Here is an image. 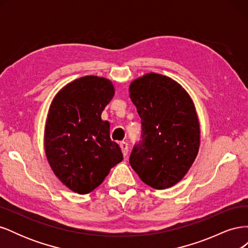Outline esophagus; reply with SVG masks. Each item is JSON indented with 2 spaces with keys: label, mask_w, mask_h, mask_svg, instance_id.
Instances as JSON below:
<instances>
[{
  "label": "esophagus",
  "mask_w": 248,
  "mask_h": 248,
  "mask_svg": "<svg viewBox=\"0 0 248 248\" xmlns=\"http://www.w3.org/2000/svg\"><path fill=\"white\" fill-rule=\"evenodd\" d=\"M120 147H121V149H122L123 155L126 156L127 153H128V144H127L126 141H121L120 142Z\"/></svg>",
  "instance_id": "obj_1"
}]
</instances>
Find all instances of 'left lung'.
<instances>
[{
    "mask_svg": "<svg viewBox=\"0 0 248 248\" xmlns=\"http://www.w3.org/2000/svg\"><path fill=\"white\" fill-rule=\"evenodd\" d=\"M129 92L141 123V140L132 149L130 166L152 188H169L183 179L198 155L196 108L177 81L153 72L133 80Z\"/></svg>",
    "mask_w": 248,
    "mask_h": 248,
    "instance_id": "8db88e82",
    "label": "left lung"
}]
</instances>
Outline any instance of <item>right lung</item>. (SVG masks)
Listing matches in <instances>:
<instances>
[{"label":"right lung","instance_id":"1","mask_svg":"<svg viewBox=\"0 0 248 248\" xmlns=\"http://www.w3.org/2000/svg\"><path fill=\"white\" fill-rule=\"evenodd\" d=\"M115 94L111 81L87 76L66 85L52 100L44 147L55 175L72 191L86 194L98 187L123 154L109 137L101 112Z\"/></svg>","mask_w":248,"mask_h":248}]
</instances>
